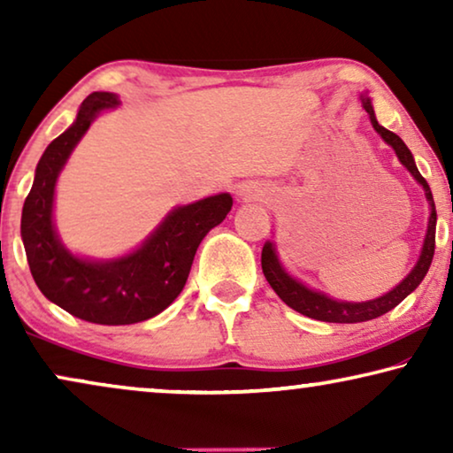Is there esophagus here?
Masks as SVG:
<instances>
[{
	"label": "esophagus",
	"mask_w": 453,
	"mask_h": 453,
	"mask_svg": "<svg viewBox=\"0 0 453 453\" xmlns=\"http://www.w3.org/2000/svg\"><path fill=\"white\" fill-rule=\"evenodd\" d=\"M262 188H257V185L253 183H243L239 185L237 189V196L241 197V200H257V197H262Z\"/></svg>",
	"instance_id": "obj_1"
}]
</instances>
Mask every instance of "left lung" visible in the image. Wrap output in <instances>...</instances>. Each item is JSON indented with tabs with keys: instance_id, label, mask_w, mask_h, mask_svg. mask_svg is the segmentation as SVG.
Masks as SVG:
<instances>
[{
	"instance_id": "obj_1",
	"label": "left lung",
	"mask_w": 453,
	"mask_h": 453,
	"mask_svg": "<svg viewBox=\"0 0 453 453\" xmlns=\"http://www.w3.org/2000/svg\"><path fill=\"white\" fill-rule=\"evenodd\" d=\"M363 107L371 117V123H373L375 132L381 135L383 140L388 142L389 146L394 148L395 154H398L400 163L406 166L408 171L412 173V177L423 185L426 200L431 203V216H429V228H426V237L423 251H420V257L414 270L408 274L404 280H402L394 290H389L388 295L380 296V299L365 301V303H344V301H334L330 296L315 293V290L303 287L301 282H296L295 278H290L284 268L278 262L274 245L265 243L262 250V270L265 280L270 282V287L274 288V293L280 296V299L287 303L290 309L299 311L311 319L319 321H330V324H358V321H369L380 318V315L392 311V309L406 299L408 295L412 293L414 288L423 282L426 272H429V265L433 262V253H435V225H437V212L435 203H433V194L429 189V183L425 181V177L420 175L417 165H414V158L411 150L404 142L400 140V135L389 132L383 126H380L375 119L373 107H371V101L367 96H363Z\"/></svg>"
}]
</instances>
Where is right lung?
I'll return each mask as SVG.
<instances>
[{
    "label": "right lung",
    "instance_id": "right-lung-1",
    "mask_svg": "<svg viewBox=\"0 0 453 453\" xmlns=\"http://www.w3.org/2000/svg\"><path fill=\"white\" fill-rule=\"evenodd\" d=\"M111 92H92L73 126L55 138L36 165L22 208V241L36 287L73 318L101 326H127L165 311L188 282L194 256L210 228L231 212L233 197L219 194L166 216L138 251L113 262L73 257L53 228V191L61 166L103 109L115 107Z\"/></svg>",
    "mask_w": 453,
    "mask_h": 453
}]
</instances>
